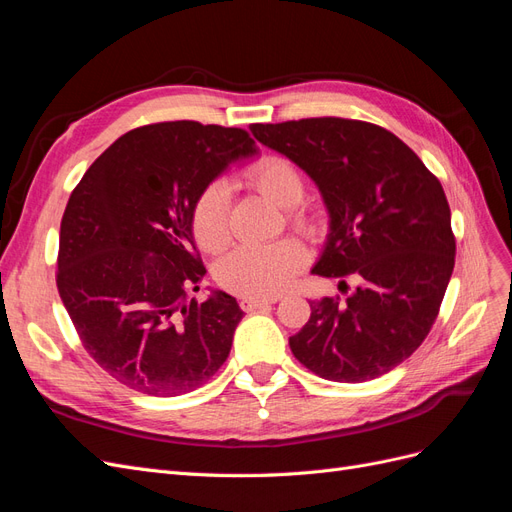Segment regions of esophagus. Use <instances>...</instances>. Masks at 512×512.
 <instances>
[{
  "mask_svg": "<svg viewBox=\"0 0 512 512\" xmlns=\"http://www.w3.org/2000/svg\"><path fill=\"white\" fill-rule=\"evenodd\" d=\"M275 301H277V297H269V299H260V297H243L239 305H241L243 312H256V309L267 307V305H271V303H275Z\"/></svg>",
  "mask_w": 512,
  "mask_h": 512,
  "instance_id": "34e87169",
  "label": "esophagus"
}]
</instances>
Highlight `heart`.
<instances>
[{"mask_svg":"<svg viewBox=\"0 0 512 512\" xmlns=\"http://www.w3.org/2000/svg\"><path fill=\"white\" fill-rule=\"evenodd\" d=\"M247 179L258 192L282 209H294L305 196V181L290 162L282 158H260L247 168ZM228 188L215 181L198 194L192 207V232L196 243L207 252H218L228 241L226 220ZM292 222L309 228L312 220L294 211ZM307 262L305 247L297 239L273 243L239 245L215 265L218 284L243 297H275L286 290Z\"/></svg>","mask_w":512,"mask_h":512,"instance_id":"1","label":"heart"}]
</instances>
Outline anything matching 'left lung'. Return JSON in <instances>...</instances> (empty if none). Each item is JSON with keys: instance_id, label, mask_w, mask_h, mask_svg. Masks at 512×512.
Returning a JSON list of instances; mask_svg holds the SVG:
<instances>
[{"instance_id": "obj_1", "label": "left lung", "mask_w": 512, "mask_h": 512, "mask_svg": "<svg viewBox=\"0 0 512 512\" xmlns=\"http://www.w3.org/2000/svg\"><path fill=\"white\" fill-rule=\"evenodd\" d=\"M250 130L303 168L327 205L329 235L312 273L359 280L346 303L309 301L312 316L290 337L292 354L333 382L386 374L423 344L453 275L440 181L404 141L367 121L314 117Z\"/></svg>"}]
</instances>
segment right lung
Returning <instances> with one entry per match:
<instances>
[{
    "mask_svg": "<svg viewBox=\"0 0 512 512\" xmlns=\"http://www.w3.org/2000/svg\"><path fill=\"white\" fill-rule=\"evenodd\" d=\"M258 153L241 128L164 121L130 130L87 168L61 218L57 290L85 350L130 389L196 391L228 359L235 297L200 290L192 207L228 164Z\"/></svg>",
    "mask_w": 512,
    "mask_h": 512,
    "instance_id": "add662e5",
    "label": "right lung"
}]
</instances>
